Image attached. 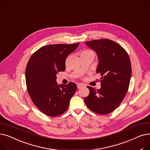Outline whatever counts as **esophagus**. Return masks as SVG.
Listing matches in <instances>:
<instances>
[{
	"instance_id": "esophagus-1",
	"label": "esophagus",
	"mask_w": 150,
	"mask_h": 150,
	"mask_svg": "<svg viewBox=\"0 0 150 150\" xmlns=\"http://www.w3.org/2000/svg\"><path fill=\"white\" fill-rule=\"evenodd\" d=\"M84 84H80V83L77 84V88L78 89H80L81 88L84 87Z\"/></svg>"
}]
</instances>
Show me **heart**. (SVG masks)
I'll list each match as a JSON object with an SVG mask.
<instances>
[{"mask_svg": "<svg viewBox=\"0 0 150 150\" xmlns=\"http://www.w3.org/2000/svg\"><path fill=\"white\" fill-rule=\"evenodd\" d=\"M81 54H92V55L94 56V52H93V51H91V50H84V51H83L82 52Z\"/></svg>", "mask_w": 150, "mask_h": 150, "instance_id": "heart-1", "label": "heart"}]
</instances>
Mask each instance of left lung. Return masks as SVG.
Listing matches in <instances>:
<instances>
[{
  "label": "left lung",
  "mask_w": 150,
  "mask_h": 150,
  "mask_svg": "<svg viewBox=\"0 0 150 150\" xmlns=\"http://www.w3.org/2000/svg\"><path fill=\"white\" fill-rule=\"evenodd\" d=\"M86 44L98 56L96 72L102 76L100 89L87 87L89 94L84 102L93 112L106 115L120 105L127 92L132 73L131 61L126 50L109 39L88 41Z\"/></svg>",
  "instance_id": "left-lung-1"
}]
</instances>
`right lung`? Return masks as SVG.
<instances>
[{
	"label": "right lung",
	"mask_w": 150,
	"mask_h": 150,
	"mask_svg": "<svg viewBox=\"0 0 150 150\" xmlns=\"http://www.w3.org/2000/svg\"><path fill=\"white\" fill-rule=\"evenodd\" d=\"M80 43L55 44L43 47L31 56L25 69V83L29 95L42 112L54 117L69 107L77 87L75 83L57 84L56 74L66 69L67 56Z\"/></svg>",
	"instance_id": "1"
}]
</instances>
